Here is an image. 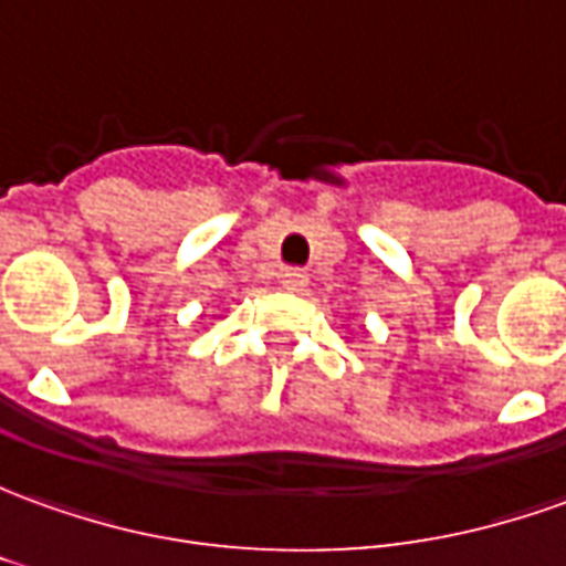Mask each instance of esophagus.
<instances>
[{
  "label": "esophagus",
  "instance_id": "1",
  "mask_svg": "<svg viewBox=\"0 0 566 566\" xmlns=\"http://www.w3.org/2000/svg\"><path fill=\"white\" fill-rule=\"evenodd\" d=\"M280 283H283V290L302 292L307 286V274L302 268H286V271L280 274Z\"/></svg>",
  "mask_w": 566,
  "mask_h": 566
}]
</instances>
